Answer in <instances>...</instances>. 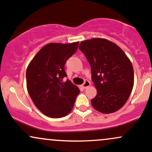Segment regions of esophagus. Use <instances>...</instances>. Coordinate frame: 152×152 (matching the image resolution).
Wrapping results in <instances>:
<instances>
[{
  "instance_id": "34e87169",
  "label": "esophagus",
  "mask_w": 152,
  "mask_h": 152,
  "mask_svg": "<svg viewBox=\"0 0 152 152\" xmlns=\"http://www.w3.org/2000/svg\"><path fill=\"white\" fill-rule=\"evenodd\" d=\"M90 81H89L88 80H85V81L84 82V84H82V87L84 89H87V87H89L90 86Z\"/></svg>"
}]
</instances>
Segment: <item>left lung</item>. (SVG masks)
<instances>
[{
	"instance_id": "8db88e82",
	"label": "left lung",
	"mask_w": 152,
	"mask_h": 152,
	"mask_svg": "<svg viewBox=\"0 0 152 152\" xmlns=\"http://www.w3.org/2000/svg\"><path fill=\"white\" fill-rule=\"evenodd\" d=\"M79 49L91 66L97 90L92 106L103 114L118 111L130 97L134 84L132 63L117 45L103 38L81 41Z\"/></svg>"
}]
</instances>
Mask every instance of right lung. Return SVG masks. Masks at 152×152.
<instances>
[{
	"mask_svg": "<svg viewBox=\"0 0 152 152\" xmlns=\"http://www.w3.org/2000/svg\"><path fill=\"white\" fill-rule=\"evenodd\" d=\"M79 42L49 44L40 49L26 71L27 88L44 114L60 118L69 114L80 90L67 77L65 64L76 52Z\"/></svg>",
	"mask_w": 152,
	"mask_h": 152,
	"instance_id": "add662e5",
	"label": "right lung"
}]
</instances>
